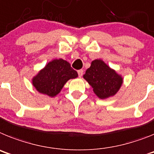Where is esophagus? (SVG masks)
<instances>
[{
	"instance_id": "esophagus-1",
	"label": "esophagus",
	"mask_w": 154,
	"mask_h": 154,
	"mask_svg": "<svg viewBox=\"0 0 154 154\" xmlns=\"http://www.w3.org/2000/svg\"><path fill=\"white\" fill-rule=\"evenodd\" d=\"M77 73H78L79 77H81L83 75V73H84V70H83V69H79L78 71H77Z\"/></svg>"
}]
</instances>
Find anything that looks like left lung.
Instances as JSON below:
<instances>
[{"instance_id": "left-lung-1", "label": "left lung", "mask_w": 154, "mask_h": 154, "mask_svg": "<svg viewBox=\"0 0 154 154\" xmlns=\"http://www.w3.org/2000/svg\"><path fill=\"white\" fill-rule=\"evenodd\" d=\"M84 78L101 99L114 96L121 88L123 79L101 60H94L85 72Z\"/></svg>"}]
</instances>
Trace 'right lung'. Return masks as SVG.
<instances>
[{"label": "right lung", "instance_id": "1", "mask_svg": "<svg viewBox=\"0 0 154 154\" xmlns=\"http://www.w3.org/2000/svg\"><path fill=\"white\" fill-rule=\"evenodd\" d=\"M77 76V72L67 61L53 60L33 77L32 85L39 93L53 97L60 92L67 81Z\"/></svg>", "mask_w": 154, "mask_h": 154}]
</instances>
